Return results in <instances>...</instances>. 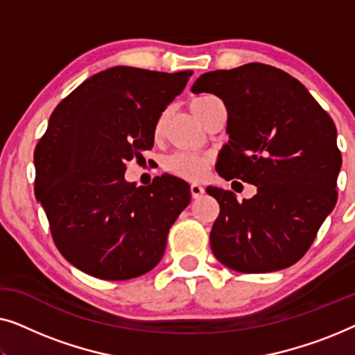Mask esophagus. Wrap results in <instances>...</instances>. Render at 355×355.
<instances>
[{"mask_svg": "<svg viewBox=\"0 0 355 355\" xmlns=\"http://www.w3.org/2000/svg\"><path fill=\"white\" fill-rule=\"evenodd\" d=\"M203 192H205V189H203L202 184H198V182H192L191 184V193H192L193 198H198Z\"/></svg>", "mask_w": 355, "mask_h": 355, "instance_id": "esophagus-1", "label": "esophagus"}]
</instances>
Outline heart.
Instances as JSON below:
<instances>
[{
	"label": "heart",
	"mask_w": 355,
	"mask_h": 355,
	"mask_svg": "<svg viewBox=\"0 0 355 355\" xmlns=\"http://www.w3.org/2000/svg\"><path fill=\"white\" fill-rule=\"evenodd\" d=\"M213 100H216V96L213 95H202L197 96L191 101V111L192 114L198 119L208 105ZM164 169L168 173L174 174V176L184 178V179H198L207 173L208 166H210V158L205 155L198 153H189V152H174L169 157L164 158L163 163Z\"/></svg>",
	"instance_id": "obj_1"
}]
</instances>
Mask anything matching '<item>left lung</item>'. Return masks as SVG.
<instances>
[{"mask_svg": "<svg viewBox=\"0 0 355 355\" xmlns=\"http://www.w3.org/2000/svg\"><path fill=\"white\" fill-rule=\"evenodd\" d=\"M191 90L216 95L227 110L230 140L218 153V174L257 187L242 202L207 187L220 203L213 254L241 273L294 265L338 200L341 153L333 119L297 79L261 62L205 72Z\"/></svg>", "mask_w": 355, "mask_h": 355, "instance_id": "8db88e82", "label": "left lung"}]
</instances>
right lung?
<instances>
[{"label": "right lung", "mask_w": 355, "mask_h": 355, "mask_svg": "<svg viewBox=\"0 0 355 355\" xmlns=\"http://www.w3.org/2000/svg\"><path fill=\"white\" fill-rule=\"evenodd\" d=\"M191 76L114 66L50 116L33 153L35 196L56 247L84 273L124 281L162 260L169 227L191 202L189 184L163 174L137 187L125 181V163L153 147L159 116Z\"/></svg>", "instance_id": "1"}]
</instances>
